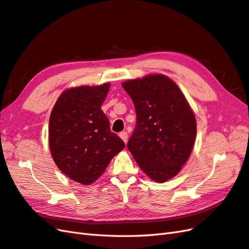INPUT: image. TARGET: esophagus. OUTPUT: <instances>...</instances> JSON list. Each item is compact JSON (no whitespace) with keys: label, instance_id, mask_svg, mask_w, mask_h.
Instances as JSON below:
<instances>
[{"label":"esophagus","instance_id":"esophagus-1","mask_svg":"<svg viewBox=\"0 0 249 249\" xmlns=\"http://www.w3.org/2000/svg\"><path fill=\"white\" fill-rule=\"evenodd\" d=\"M120 138L122 139L125 143H127V140H128V134H127V132L126 131H122V132H120Z\"/></svg>","mask_w":249,"mask_h":249}]
</instances>
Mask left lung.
Wrapping results in <instances>:
<instances>
[{
	"label": "left lung",
	"mask_w": 249,
	"mask_h": 249,
	"mask_svg": "<svg viewBox=\"0 0 249 249\" xmlns=\"http://www.w3.org/2000/svg\"><path fill=\"white\" fill-rule=\"evenodd\" d=\"M122 87L137 115L127 148L151 179L172 178L187 162L196 138V120L186 97L164 75L129 80Z\"/></svg>",
	"instance_id": "1"
}]
</instances>
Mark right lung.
Returning <instances> with one entry per match:
<instances>
[{"label": "right lung", "mask_w": 249, "mask_h": 249, "mask_svg": "<svg viewBox=\"0 0 249 249\" xmlns=\"http://www.w3.org/2000/svg\"><path fill=\"white\" fill-rule=\"evenodd\" d=\"M108 90V83L70 89L57 99L50 116L49 144L55 164L82 184L98 179L125 147L101 110Z\"/></svg>", "instance_id": "obj_1"}]
</instances>
